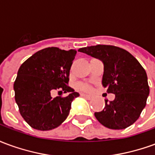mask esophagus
<instances>
[{"instance_id":"34e87169","label":"esophagus","mask_w":155,"mask_h":155,"mask_svg":"<svg viewBox=\"0 0 155 155\" xmlns=\"http://www.w3.org/2000/svg\"><path fill=\"white\" fill-rule=\"evenodd\" d=\"M81 97H84V98H86L87 100H91L92 97H91V95H88V94H81Z\"/></svg>"}]
</instances>
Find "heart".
<instances>
[{
	"instance_id": "obj_1",
	"label": "heart",
	"mask_w": 155,
	"mask_h": 155,
	"mask_svg": "<svg viewBox=\"0 0 155 155\" xmlns=\"http://www.w3.org/2000/svg\"><path fill=\"white\" fill-rule=\"evenodd\" d=\"M81 87L83 89V90H84V91H90L91 90V87L90 86H87V85H81Z\"/></svg>"
}]
</instances>
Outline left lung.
<instances>
[{"instance_id": "1", "label": "left lung", "mask_w": 155, "mask_h": 155, "mask_svg": "<svg viewBox=\"0 0 155 155\" xmlns=\"http://www.w3.org/2000/svg\"><path fill=\"white\" fill-rule=\"evenodd\" d=\"M104 63L102 84L107 93L115 94L105 100L104 109L95 112L97 120L111 130L130 126L140 116L150 94L146 72L130 52L114 45H98L79 49Z\"/></svg>"}]
</instances>
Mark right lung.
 Returning <instances> with one entry per match:
<instances>
[{
  "label": "right lung",
  "instance_id": "right-lung-1",
  "mask_svg": "<svg viewBox=\"0 0 155 155\" xmlns=\"http://www.w3.org/2000/svg\"><path fill=\"white\" fill-rule=\"evenodd\" d=\"M76 52L45 48L21 65L14 83L15 100L23 119L33 129L53 130L69 115L72 101L80 95L67 85ZM54 91L71 94L53 98Z\"/></svg>",
  "mask_w": 155,
  "mask_h": 155
}]
</instances>
